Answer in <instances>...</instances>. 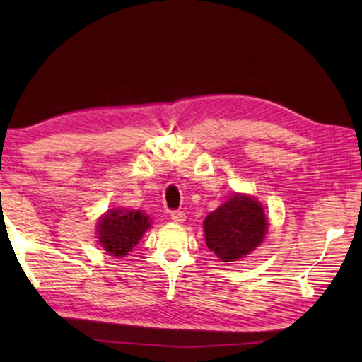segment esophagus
<instances>
[{
  "label": "esophagus",
  "instance_id": "1",
  "mask_svg": "<svg viewBox=\"0 0 362 362\" xmlns=\"http://www.w3.org/2000/svg\"><path fill=\"white\" fill-rule=\"evenodd\" d=\"M171 219H173L174 222H177V224H182V222L187 219V216H185V213H183V211L174 210V211H171Z\"/></svg>",
  "mask_w": 362,
  "mask_h": 362
}]
</instances>
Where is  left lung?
<instances>
[{
  "label": "left lung",
  "instance_id": "left-lung-1",
  "mask_svg": "<svg viewBox=\"0 0 362 362\" xmlns=\"http://www.w3.org/2000/svg\"><path fill=\"white\" fill-rule=\"evenodd\" d=\"M204 230L214 255L222 261H238L263 241L267 219L257 199L235 194L205 218Z\"/></svg>",
  "mask_w": 362,
  "mask_h": 362
}]
</instances>
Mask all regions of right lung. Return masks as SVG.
I'll return each mask as SVG.
<instances>
[{
    "label": "right lung",
    "instance_id": "add662e5",
    "mask_svg": "<svg viewBox=\"0 0 362 362\" xmlns=\"http://www.w3.org/2000/svg\"><path fill=\"white\" fill-rule=\"evenodd\" d=\"M151 221L143 211L109 210L98 222V238L113 257H124L141 240Z\"/></svg>",
    "mask_w": 362,
    "mask_h": 362
}]
</instances>
